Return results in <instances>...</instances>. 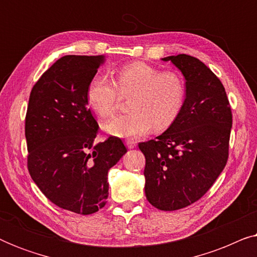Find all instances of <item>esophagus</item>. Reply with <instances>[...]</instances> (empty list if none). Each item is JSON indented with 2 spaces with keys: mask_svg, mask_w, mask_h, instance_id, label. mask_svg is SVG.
Masks as SVG:
<instances>
[{
  "mask_svg": "<svg viewBox=\"0 0 257 257\" xmlns=\"http://www.w3.org/2000/svg\"><path fill=\"white\" fill-rule=\"evenodd\" d=\"M125 144H126V146L128 147V149H135V147L137 146V142H135L133 139H126Z\"/></svg>",
  "mask_w": 257,
  "mask_h": 257,
  "instance_id": "obj_1",
  "label": "esophagus"
}]
</instances>
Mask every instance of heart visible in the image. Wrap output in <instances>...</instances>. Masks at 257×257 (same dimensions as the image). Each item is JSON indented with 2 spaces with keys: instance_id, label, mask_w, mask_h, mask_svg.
Masks as SVG:
<instances>
[{
  "instance_id": "obj_1",
  "label": "heart",
  "mask_w": 257,
  "mask_h": 257,
  "mask_svg": "<svg viewBox=\"0 0 257 257\" xmlns=\"http://www.w3.org/2000/svg\"><path fill=\"white\" fill-rule=\"evenodd\" d=\"M115 83L106 75L93 76L86 89L89 106L106 118L114 114L122 96L133 97L132 113L117 115L103 125L112 136L140 137L154 128L164 131L180 117L186 100V85L175 71H161L144 62H135L115 71Z\"/></svg>"
}]
</instances>
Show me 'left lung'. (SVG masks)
Masks as SVG:
<instances>
[{"mask_svg": "<svg viewBox=\"0 0 257 257\" xmlns=\"http://www.w3.org/2000/svg\"><path fill=\"white\" fill-rule=\"evenodd\" d=\"M163 61L184 75L185 105L171 127L139 149L146 199L160 210H177L201 199L223 171L233 115L222 83L201 61L185 54Z\"/></svg>", "mask_w": 257, "mask_h": 257, "instance_id": "8db88e82", "label": "left lung"}]
</instances>
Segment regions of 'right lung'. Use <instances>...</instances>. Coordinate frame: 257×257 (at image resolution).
Wrapping results in <instances>:
<instances>
[{
    "label": "right lung",
    "instance_id": "add662e5",
    "mask_svg": "<svg viewBox=\"0 0 257 257\" xmlns=\"http://www.w3.org/2000/svg\"><path fill=\"white\" fill-rule=\"evenodd\" d=\"M104 56L68 55L35 84L26 115L28 170L59 208L89 215L108 196L107 172L127 152L120 138L94 143L98 122L86 89Z\"/></svg>",
    "mask_w": 257,
    "mask_h": 257
}]
</instances>
